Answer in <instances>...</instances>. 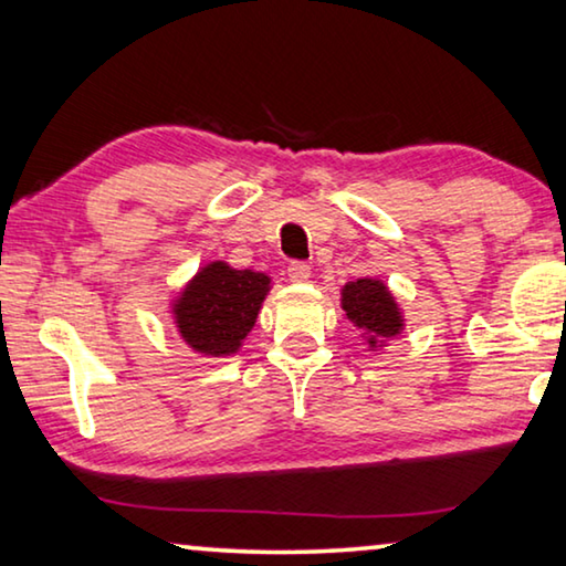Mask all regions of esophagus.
<instances>
[{
	"instance_id": "obj_1",
	"label": "esophagus",
	"mask_w": 566,
	"mask_h": 566,
	"mask_svg": "<svg viewBox=\"0 0 566 566\" xmlns=\"http://www.w3.org/2000/svg\"><path fill=\"white\" fill-rule=\"evenodd\" d=\"M286 274H290L292 282H307L312 276V266L304 262H292L290 266H286Z\"/></svg>"
}]
</instances>
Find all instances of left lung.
<instances>
[{
	"instance_id": "obj_1",
	"label": "left lung",
	"mask_w": 566,
	"mask_h": 566,
	"mask_svg": "<svg viewBox=\"0 0 566 566\" xmlns=\"http://www.w3.org/2000/svg\"><path fill=\"white\" fill-rule=\"evenodd\" d=\"M343 310L355 327L363 329L370 347H382L402 332V312L388 286L380 280L347 282L343 286Z\"/></svg>"
}]
</instances>
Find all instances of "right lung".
I'll use <instances>...</instances> for the list:
<instances>
[{
	"instance_id": "1",
	"label": "right lung",
	"mask_w": 566,
	"mask_h": 566,
	"mask_svg": "<svg viewBox=\"0 0 566 566\" xmlns=\"http://www.w3.org/2000/svg\"><path fill=\"white\" fill-rule=\"evenodd\" d=\"M269 284L266 274L227 262L201 266L174 300L178 335L201 355H234L254 327Z\"/></svg>"
}]
</instances>
